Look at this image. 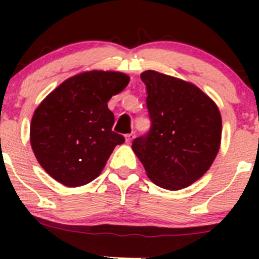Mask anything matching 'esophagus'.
Returning <instances> with one entry per match:
<instances>
[{"instance_id": "obj_1", "label": "esophagus", "mask_w": 259, "mask_h": 259, "mask_svg": "<svg viewBox=\"0 0 259 259\" xmlns=\"http://www.w3.org/2000/svg\"><path fill=\"white\" fill-rule=\"evenodd\" d=\"M134 138H135V133H130V134H126V135H125V142H126L127 144H130V143L134 140Z\"/></svg>"}]
</instances>
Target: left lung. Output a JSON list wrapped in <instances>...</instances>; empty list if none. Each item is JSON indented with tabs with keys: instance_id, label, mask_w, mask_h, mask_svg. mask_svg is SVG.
Instances as JSON below:
<instances>
[{
	"instance_id": "left-lung-1",
	"label": "left lung",
	"mask_w": 259,
	"mask_h": 259,
	"mask_svg": "<svg viewBox=\"0 0 259 259\" xmlns=\"http://www.w3.org/2000/svg\"><path fill=\"white\" fill-rule=\"evenodd\" d=\"M146 108L151 126L133 142L146 176L160 188L178 190L202 178L218 154L222 117L213 100L184 80L148 70Z\"/></svg>"
}]
</instances>
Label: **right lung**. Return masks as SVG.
Returning <instances> with one entry per match:
<instances>
[{"label":"right lung","mask_w":259,"mask_h":259,"mask_svg":"<svg viewBox=\"0 0 259 259\" xmlns=\"http://www.w3.org/2000/svg\"><path fill=\"white\" fill-rule=\"evenodd\" d=\"M130 77L117 71L81 72L60 83L33 113L30 142L46 173L66 187L93 182L124 137L113 132L111 96Z\"/></svg>","instance_id":"obj_1"}]
</instances>
